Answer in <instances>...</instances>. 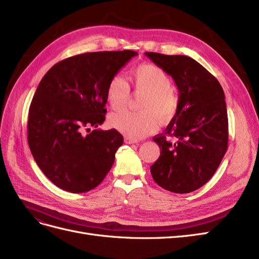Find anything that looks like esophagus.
<instances>
[{"mask_svg": "<svg viewBox=\"0 0 259 259\" xmlns=\"http://www.w3.org/2000/svg\"><path fill=\"white\" fill-rule=\"evenodd\" d=\"M124 140H125V143L128 144V145H131V144H138V143H139V140H138V139L130 138V137H126V138H125Z\"/></svg>", "mask_w": 259, "mask_h": 259, "instance_id": "1", "label": "esophagus"}]
</instances>
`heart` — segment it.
<instances>
[{
	"instance_id": "obj_1",
	"label": "heart",
	"mask_w": 259,
	"mask_h": 259,
	"mask_svg": "<svg viewBox=\"0 0 259 259\" xmlns=\"http://www.w3.org/2000/svg\"><path fill=\"white\" fill-rule=\"evenodd\" d=\"M130 80L136 93L144 94L138 105L140 111L115 113L111 115L110 123L127 137L139 139L153 133L159 122L173 119L179 99L171 89L169 76L155 65H139L132 71ZM130 94V85L119 75L113 76L107 86V100L113 110L126 107Z\"/></svg>"
}]
</instances>
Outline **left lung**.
<instances>
[{"instance_id": "8db88e82", "label": "left lung", "mask_w": 259, "mask_h": 259, "mask_svg": "<svg viewBox=\"0 0 259 259\" xmlns=\"http://www.w3.org/2000/svg\"><path fill=\"white\" fill-rule=\"evenodd\" d=\"M173 77L178 109L163 134L153 138L161 153L150 167L165 190L189 193L213 177L228 148V114L222 85L194 59L184 55L145 53Z\"/></svg>"}]
</instances>
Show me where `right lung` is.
<instances>
[{"label":"right lung","instance_id":"right-lung-1","mask_svg":"<svg viewBox=\"0 0 259 259\" xmlns=\"http://www.w3.org/2000/svg\"><path fill=\"white\" fill-rule=\"evenodd\" d=\"M136 55H76L54 65L38 84L29 109L28 143L37 166L60 189L88 192L111 169L123 136L98 128L107 112V86Z\"/></svg>","mask_w":259,"mask_h":259}]
</instances>
